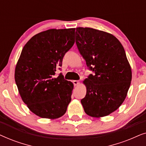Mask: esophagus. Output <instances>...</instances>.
I'll return each mask as SVG.
<instances>
[{
    "label": "esophagus",
    "instance_id": "34e87169",
    "mask_svg": "<svg viewBox=\"0 0 146 146\" xmlns=\"http://www.w3.org/2000/svg\"><path fill=\"white\" fill-rule=\"evenodd\" d=\"M73 84L74 86H78L80 84V82L78 80H73Z\"/></svg>",
    "mask_w": 146,
    "mask_h": 146
}]
</instances>
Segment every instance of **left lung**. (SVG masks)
<instances>
[{
  "instance_id": "left-lung-1",
  "label": "left lung",
  "mask_w": 146,
  "mask_h": 146,
  "mask_svg": "<svg viewBox=\"0 0 146 146\" xmlns=\"http://www.w3.org/2000/svg\"><path fill=\"white\" fill-rule=\"evenodd\" d=\"M76 43L87 66L94 72L83 81L86 94L81 103L86 114L106 116L123 102L131 81L124 48L111 34L92 28H76Z\"/></svg>"
}]
</instances>
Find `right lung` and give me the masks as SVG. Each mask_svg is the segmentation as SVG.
Wrapping results in <instances>:
<instances>
[{"mask_svg":"<svg viewBox=\"0 0 146 146\" xmlns=\"http://www.w3.org/2000/svg\"><path fill=\"white\" fill-rule=\"evenodd\" d=\"M75 29H50L31 38L15 68V78L23 101L42 118L56 119L66 111L74 84L60 74L63 57L74 44Z\"/></svg>","mask_w":146,"mask_h":146,"instance_id":"add662e5","label":"right lung"}]
</instances>
